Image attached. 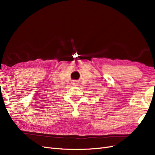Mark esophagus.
I'll return each mask as SVG.
<instances>
[{
    "mask_svg": "<svg viewBox=\"0 0 155 155\" xmlns=\"http://www.w3.org/2000/svg\"><path fill=\"white\" fill-rule=\"evenodd\" d=\"M72 85H73L74 86H78V83H77L76 81H74V82L72 83Z\"/></svg>",
    "mask_w": 155,
    "mask_h": 155,
    "instance_id": "esophagus-1",
    "label": "esophagus"
}]
</instances>
